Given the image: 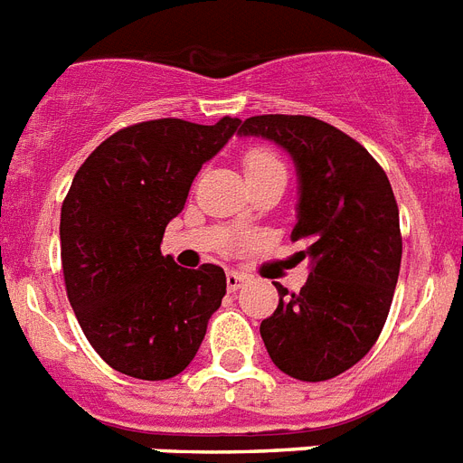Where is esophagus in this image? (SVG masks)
<instances>
[{"instance_id": "esophagus-1", "label": "esophagus", "mask_w": 463, "mask_h": 463, "mask_svg": "<svg viewBox=\"0 0 463 463\" xmlns=\"http://www.w3.org/2000/svg\"><path fill=\"white\" fill-rule=\"evenodd\" d=\"M248 284V277L241 272H227V288L229 291H239Z\"/></svg>"}]
</instances>
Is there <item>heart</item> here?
<instances>
[{
	"label": "heart",
	"instance_id": "b5f03b06",
	"mask_svg": "<svg viewBox=\"0 0 463 463\" xmlns=\"http://www.w3.org/2000/svg\"><path fill=\"white\" fill-rule=\"evenodd\" d=\"M243 167H246V177L248 175H255V172H265V170H284V163L279 160V156L269 148H250L243 158Z\"/></svg>",
	"mask_w": 463,
	"mask_h": 463
}]
</instances>
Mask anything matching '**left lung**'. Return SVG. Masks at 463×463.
Masks as SVG:
<instances>
[{"label": "left lung", "instance_id": "left-lung-1", "mask_svg": "<svg viewBox=\"0 0 463 463\" xmlns=\"http://www.w3.org/2000/svg\"><path fill=\"white\" fill-rule=\"evenodd\" d=\"M241 137H262L291 154L298 172V222L307 284L288 293L260 324L274 364L298 381L347 372L381 335L395 293L402 236L392 186L360 141L309 116H253Z\"/></svg>", "mask_w": 463, "mask_h": 463}]
</instances>
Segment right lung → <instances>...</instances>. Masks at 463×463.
<instances>
[{
    "instance_id": "obj_1",
    "label": "right lung",
    "mask_w": 463,
    "mask_h": 463,
    "mask_svg": "<svg viewBox=\"0 0 463 463\" xmlns=\"http://www.w3.org/2000/svg\"><path fill=\"white\" fill-rule=\"evenodd\" d=\"M239 118L196 125L137 122L101 141L61 205V265L87 341L116 372L177 376L196 357L227 293L217 265L179 267L160 253L191 182L239 129Z\"/></svg>"
}]
</instances>
